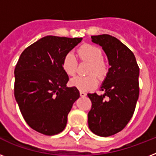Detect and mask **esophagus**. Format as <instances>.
Listing matches in <instances>:
<instances>
[{"label": "esophagus", "instance_id": "1", "mask_svg": "<svg viewBox=\"0 0 156 156\" xmlns=\"http://www.w3.org/2000/svg\"><path fill=\"white\" fill-rule=\"evenodd\" d=\"M87 95V93H85L84 91H80V96L81 97H85Z\"/></svg>", "mask_w": 156, "mask_h": 156}]
</instances>
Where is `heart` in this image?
<instances>
[{
	"mask_svg": "<svg viewBox=\"0 0 156 156\" xmlns=\"http://www.w3.org/2000/svg\"><path fill=\"white\" fill-rule=\"evenodd\" d=\"M78 56L81 61L90 64L87 73L90 74L87 77H75L70 80V85L81 91H89L96 87L98 79L104 80L108 73V66L104 59L103 52L100 48L95 45L85 44L77 50ZM62 69L69 76L75 74L78 67V61L72 52H69L65 56L62 61ZM95 75L94 76V74Z\"/></svg>",
	"mask_w": 156,
	"mask_h": 156,
	"instance_id": "1",
	"label": "heart"
}]
</instances>
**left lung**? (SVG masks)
Wrapping results in <instances>:
<instances>
[{"label":"left lung","mask_w":156,"mask_h":156,"mask_svg":"<svg viewBox=\"0 0 156 156\" xmlns=\"http://www.w3.org/2000/svg\"><path fill=\"white\" fill-rule=\"evenodd\" d=\"M91 38L102 47L111 67L101 87L104 95H87L92 103L88 126L96 135L108 137L122 130L133 116L139 95V67L132 51L116 38L106 34Z\"/></svg>","instance_id":"obj_1"}]
</instances>
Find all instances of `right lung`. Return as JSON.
Returning a JSON list of instances; mask_svg holds the SVG:
<instances>
[{"instance_id": "add662e5", "label": "right lung", "mask_w": 156, "mask_h": 156, "mask_svg": "<svg viewBox=\"0 0 156 156\" xmlns=\"http://www.w3.org/2000/svg\"><path fill=\"white\" fill-rule=\"evenodd\" d=\"M83 38L48 35L26 48L14 69V96L21 113L34 130L52 136L66 128L67 116L80 95L67 87L62 69L66 54Z\"/></svg>"}]
</instances>
